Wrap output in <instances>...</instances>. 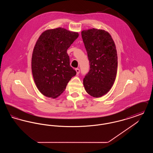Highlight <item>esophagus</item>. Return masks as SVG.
Here are the masks:
<instances>
[{
    "mask_svg": "<svg viewBox=\"0 0 153 153\" xmlns=\"http://www.w3.org/2000/svg\"><path fill=\"white\" fill-rule=\"evenodd\" d=\"M75 70H76V71L77 74H79L80 73V69H79V68H76Z\"/></svg>",
    "mask_w": 153,
    "mask_h": 153,
    "instance_id": "obj_1",
    "label": "esophagus"
}]
</instances>
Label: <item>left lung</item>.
Wrapping results in <instances>:
<instances>
[{"instance_id":"left-lung-1","label":"left lung","mask_w":153,"mask_h":153,"mask_svg":"<svg viewBox=\"0 0 153 153\" xmlns=\"http://www.w3.org/2000/svg\"><path fill=\"white\" fill-rule=\"evenodd\" d=\"M81 36L90 65L83 84L89 95L100 97L109 91L116 78V46L111 35L103 30H84Z\"/></svg>"}]
</instances>
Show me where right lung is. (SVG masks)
Wrapping results in <instances>:
<instances>
[{
  "label": "right lung",
  "mask_w": 153,
  "mask_h": 153,
  "mask_svg": "<svg viewBox=\"0 0 153 153\" xmlns=\"http://www.w3.org/2000/svg\"><path fill=\"white\" fill-rule=\"evenodd\" d=\"M79 34L58 27L48 30L40 36L34 46L31 69L38 90L45 96L56 98L76 74L70 65L68 49Z\"/></svg>",
  "instance_id": "1"
}]
</instances>
